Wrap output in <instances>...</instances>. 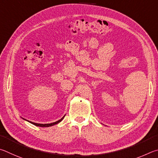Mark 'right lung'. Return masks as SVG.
Here are the masks:
<instances>
[{
  "mask_svg": "<svg viewBox=\"0 0 158 158\" xmlns=\"http://www.w3.org/2000/svg\"><path fill=\"white\" fill-rule=\"evenodd\" d=\"M65 116H64V117L61 118L60 120L56 121V122H54V123H47V124H40V123H34V122H32V121H30V123H32L33 125H35L36 126H40V127H49V126H54L55 125V124H57L58 123H60L61 121H62L64 117Z\"/></svg>",
  "mask_w": 158,
  "mask_h": 158,
  "instance_id": "right-lung-1",
  "label": "right lung"
}]
</instances>
